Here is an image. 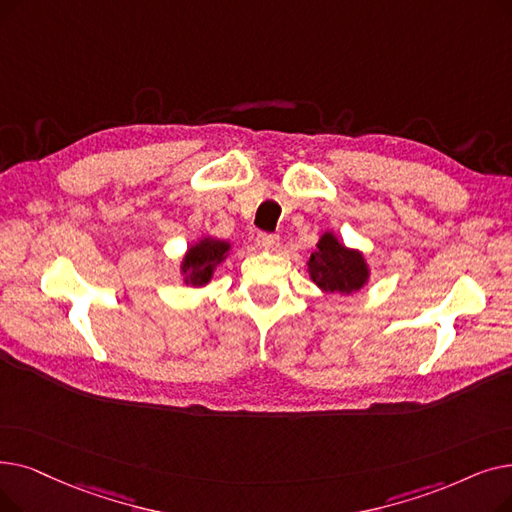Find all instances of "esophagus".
<instances>
[{
	"instance_id": "34e87169",
	"label": "esophagus",
	"mask_w": 512,
	"mask_h": 512,
	"mask_svg": "<svg viewBox=\"0 0 512 512\" xmlns=\"http://www.w3.org/2000/svg\"><path fill=\"white\" fill-rule=\"evenodd\" d=\"M257 244L259 249L263 251H276L280 244V236L278 234H268V232H259L257 234Z\"/></svg>"
}]
</instances>
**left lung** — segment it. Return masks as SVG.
<instances>
[{
	"label": "left lung",
	"instance_id": "1",
	"mask_svg": "<svg viewBox=\"0 0 512 512\" xmlns=\"http://www.w3.org/2000/svg\"><path fill=\"white\" fill-rule=\"evenodd\" d=\"M307 265L311 280L326 293L351 295L360 291L368 280L364 257L345 249L332 234L322 236L318 242V251L311 253Z\"/></svg>",
	"mask_w": 512,
	"mask_h": 512
}]
</instances>
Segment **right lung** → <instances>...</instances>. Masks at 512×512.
<instances>
[{
  "label": "right lung",
  "instance_id": "1",
  "mask_svg": "<svg viewBox=\"0 0 512 512\" xmlns=\"http://www.w3.org/2000/svg\"><path fill=\"white\" fill-rule=\"evenodd\" d=\"M230 251V244L224 240H213V238H205L192 247L184 259L182 272L186 276V282H190L192 286H203L211 280L213 268L224 261V257Z\"/></svg>",
  "mask_w": 512,
  "mask_h": 512
}]
</instances>
